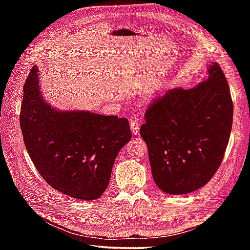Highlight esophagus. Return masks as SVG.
Returning a JSON list of instances; mask_svg holds the SVG:
<instances>
[{"label":"esophagus","mask_w":250,"mask_h":250,"mask_svg":"<svg viewBox=\"0 0 250 250\" xmlns=\"http://www.w3.org/2000/svg\"><path fill=\"white\" fill-rule=\"evenodd\" d=\"M130 126H131V130H132V133L134 135H136L139 133L140 131V121L136 120V119H132L130 121Z\"/></svg>","instance_id":"34e87169"}]
</instances>
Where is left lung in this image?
<instances>
[{
  "label": "left lung",
  "instance_id": "left-lung-1",
  "mask_svg": "<svg viewBox=\"0 0 250 250\" xmlns=\"http://www.w3.org/2000/svg\"><path fill=\"white\" fill-rule=\"evenodd\" d=\"M232 121L230 88L217 62L196 87L175 88L153 100L140 132L158 187L185 194L208 183L224 160Z\"/></svg>",
  "mask_w": 250,
  "mask_h": 250
}]
</instances>
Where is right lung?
Listing matches in <instances>:
<instances>
[{"mask_svg": "<svg viewBox=\"0 0 250 250\" xmlns=\"http://www.w3.org/2000/svg\"><path fill=\"white\" fill-rule=\"evenodd\" d=\"M37 68L23 84L20 126L32 162L63 194L94 200L107 188L115 159L132 133L126 118L58 111L42 100Z\"/></svg>", "mask_w": 250, "mask_h": 250, "instance_id": "right-lung-1", "label": "right lung"}]
</instances>
